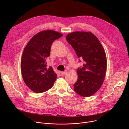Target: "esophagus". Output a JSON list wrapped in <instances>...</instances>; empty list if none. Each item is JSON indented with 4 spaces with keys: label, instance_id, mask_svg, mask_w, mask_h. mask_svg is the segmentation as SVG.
I'll return each mask as SVG.
<instances>
[{
    "label": "esophagus",
    "instance_id": "obj_1",
    "mask_svg": "<svg viewBox=\"0 0 129 129\" xmlns=\"http://www.w3.org/2000/svg\"><path fill=\"white\" fill-rule=\"evenodd\" d=\"M65 73H66V71H61V74L62 75H64Z\"/></svg>",
    "mask_w": 129,
    "mask_h": 129
}]
</instances>
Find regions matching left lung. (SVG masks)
Here are the masks:
<instances>
[{
  "mask_svg": "<svg viewBox=\"0 0 129 129\" xmlns=\"http://www.w3.org/2000/svg\"><path fill=\"white\" fill-rule=\"evenodd\" d=\"M66 40L84 61L77 70L78 78L74 90L83 97L93 95L101 87L106 76L107 58L100 41L91 32L75 31L68 34Z\"/></svg>",
  "mask_w": 129,
  "mask_h": 129,
  "instance_id": "1",
  "label": "left lung"
}]
</instances>
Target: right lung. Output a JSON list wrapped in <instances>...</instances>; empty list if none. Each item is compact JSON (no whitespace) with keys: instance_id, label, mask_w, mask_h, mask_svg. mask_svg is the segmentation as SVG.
<instances>
[{"instance_id":"add662e5","label":"right lung","mask_w":129,"mask_h":129,"mask_svg":"<svg viewBox=\"0 0 129 129\" xmlns=\"http://www.w3.org/2000/svg\"><path fill=\"white\" fill-rule=\"evenodd\" d=\"M63 35L58 31L47 30L36 34L25 47L21 58V70L23 80L35 93H42L50 89L57 75L46 60L50 56L53 41Z\"/></svg>"}]
</instances>
